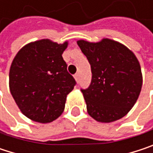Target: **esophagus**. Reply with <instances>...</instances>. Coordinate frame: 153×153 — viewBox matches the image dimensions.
Segmentation results:
<instances>
[{
  "mask_svg": "<svg viewBox=\"0 0 153 153\" xmlns=\"http://www.w3.org/2000/svg\"><path fill=\"white\" fill-rule=\"evenodd\" d=\"M74 79H76L77 82H79V74H74Z\"/></svg>",
  "mask_w": 153,
  "mask_h": 153,
  "instance_id": "1",
  "label": "esophagus"
}]
</instances>
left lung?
I'll return each instance as SVG.
<instances>
[{"label": "left lung", "mask_w": 153, "mask_h": 153, "mask_svg": "<svg viewBox=\"0 0 153 153\" xmlns=\"http://www.w3.org/2000/svg\"><path fill=\"white\" fill-rule=\"evenodd\" d=\"M77 43L92 73L88 88L80 89L88 114L106 123L121 119L141 92L143 77L137 58L127 47L110 39L97 43L81 40Z\"/></svg>", "instance_id": "obj_1"}]
</instances>
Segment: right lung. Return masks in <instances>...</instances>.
Instances as JSON below:
<instances>
[{"label": "right lung", "instance_id": "add662e5", "mask_svg": "<svg viewBox=\"0 0 153 153\" xmlns=\"http://www.w3.org/2000/svg\"><path fill=\"white\" fill-rule=\"evenodd\" d=\"M68 43L41 40L23 47L11 64L10 89L27 118L48 123L64 111L66 97L76 85L62 54Z\"/></svg>", "mask_w": 153, "mask_h": 153}]
</instances>
